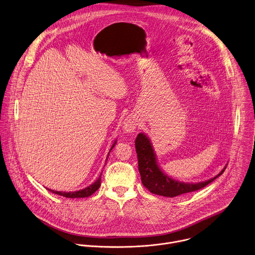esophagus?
I'll use <instances>...</instances> for the list:
<instances>
[{
  "instance_id": "1",
  "label": "esophagus",
  "mask_w": 255,
  "mask_h": 255,
  "mask_svg": "<svg viewBox=\"0 0 255 255\" xmlns=\"http://www.w3.org/2000/svg\"><path fill=\"white\" fill-rule=\"evenodd\" d=\"M138 127V120L135 117L128 116L123 123V130L128 133L135 132L136 128Z\"/></svg>"
}]
</instances>
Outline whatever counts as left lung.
<instances>
[{"label": "left lung", "instance_id": "left-lung-1", "mask_svg": "<svg viewBox=\"0 0 255 255\" xmlns=\"http://www.w3.org/2000/svg\"><path fill=\"white\" fill-rule=\"evenodd\" d=\"M135 148L142 184L151 193L165 197H175L199 190L220 176L226 168L225 166L219 174L209 180L198 183H185L169 177L161 171L151 143L144 133H139L136 137Z\"/></svg>", "mask_w": 255, "mask_h": 255}]
</instances>
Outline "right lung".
<instances>
[{
  "label": "right lung",
  "mask_w": 255,
  "mask_h": 255,
  "mask_svg": "<svg viewBox=\"0 0 255 255\" xmlns=\"http://www.w3.org/2000/svg\"><path fill=\"white\" fill-rule=\"evenodd\" d=\"M116 144V141L114 142V144L112 145L110 151L113 149V147L115 146ZM109 151V152H110ZM109 154V153H108ZM101 175L102 173L100 174L99 178L93 183L91 184L90 186L84 188V189H81V190H78V191H73V192H62V191H55V190H52V189H48L49 191L55 193V194H58V195H61V196H64V197H67V198H84V197H89L91 196L96 190L99 189L100 185H101Z\"/></svg>",
  "instance_id": "right-lung-1"
}]
</instances>
